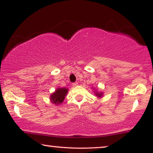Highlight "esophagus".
Returning <instances> with one entry per match:
<instances>
[{"label": "esophagus", "mask_w": 153, "mask_h": 153, "mask_svg": "<svg viewBox=\"0 0 153 153\" xmlns=\"http://www.w3.org/2000/svg\"><path fill=\"white\" fill-rule=\"evenodd\" d=\"M77 86V82H75V83H73V84H72V86H73V87H76Z\"/></svg>", "instance_id": "obj_1"}]
</instances>
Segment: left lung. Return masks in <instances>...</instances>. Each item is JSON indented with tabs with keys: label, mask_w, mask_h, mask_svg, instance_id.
Wrapping results in <instances>:
<instances>
[{
	"label": "left lung",
	"mask_w": 153,
	"mask_h": 153,
	"mask_svg": "<svg viewBox=\"0 0 153 153\" xmlns=\"http://www.w3.org/2000/svg\"><path fill=\"white\" fill-rule=\"evenodd\" d=\"M94 94L97 96L98 98H102L103 97V92H98L97 90H96L94 92Z\"/></svg>",
	"instance_id": "8db88e82"
}]
</instances>
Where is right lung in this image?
Wrapping results in <instances>:
<instances>
[{
  "label": "right lung",
  "instance_id": "obj_1",
  "mask_svg": "<svg viewBox=\"0 0 153 153\" xmlns=\"http://www.w3.org/2000/svg\"><path fill=\"white\" fill-rule=\"evenodd\" d=\"M67 92H68V88H57L55 91L51 94V102L55 105L61 104L63 102Z\"/></svg>",
  "mask_w": 153,
  "mask_h": 153
}]
</instances>
